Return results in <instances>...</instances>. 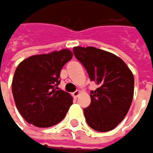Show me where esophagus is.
Instances as JSON below:
<instances>
[{"label":"esophagus","instance_id":"obj_1","mask_svg":"<svg viewBox=\"0 0 153 153\" xmlns=\"http://www.w3.org/2000/svg\"><path fill=\"white\" fill-rule=\"evenodd\" d=\"M79 93H80V91H79V90H77V91H75L74 92H73V97H74V98H77L78 97H79Z\"/></svg>","mask_w":153,"mask_h":153}]
</instances>
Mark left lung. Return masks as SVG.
Instances as JSON below:
<instances>
[{
  "mask_svg": "<svg viewBox=\"0 0 153 153\" xmlns=\"http://www.w3.org/2000/svg\"><path fill=\"white\" fill-rule=\"evenodd\" d=\"M74 54L98 85L91 102L84 108L88 125L99 132L113 129L124 119L134 96V75L126 63L111 52L93 46L74 47Z\"/></svg>",
  "mask_w": 153,
  "mask_h": 153,
  "instance_id": "1",
  "label": "left lung"
}]
</instances>
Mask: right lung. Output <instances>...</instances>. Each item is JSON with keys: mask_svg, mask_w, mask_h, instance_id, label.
<instances>
[{"mask_svg": "<svg viewBox=\"0 0 153 153\" xmlns=\"http://www.w3.org/2000/svg\"><path fill=\"white\" fill-rule=\"evenodd\" d=\"M73 53L68 49L31 56L14 73L12 91L19 112L29 124L47 128L58 124L73 104V97L58 90L60 73Z\"/></svg>", "mask_w": 153, "mask_h": 153, "instance_id": "1", "label": "right lung"}]
</instances>
